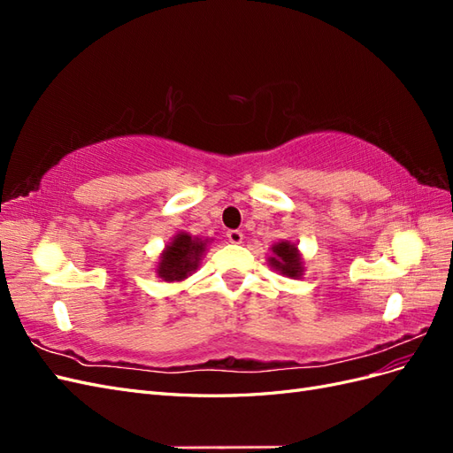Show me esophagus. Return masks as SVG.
<instances>
[{
	"mask_svg": "<svg viewBox=\"0 0 453 453\" xmlns=\"http://www.w3.org/2000/svg\"><path fill=\"white\" fill-rule=\"evenodd\" d=\"M226 238H228L230 243H242L243 234H242L240 230H228V232H226Z\"/></svg>",
	"mask_w": 453,
	"mask_h": 453,
	"instance_id": "obj_1",
	"label": "esophagus"
}]
</instances>
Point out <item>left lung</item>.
Wrapping results in <instances>:
<instances>
[{
	"label": "left lung",
	"instance_id": "obj_1",
	"mask_svg": "<svg viewBox=\"0 0 453 453\" xmlns=\"http://www.w3.org/2000/svg\"><path fill=\"white\" fill-rule=\"evenodd\" d=\"M272 251H273V257H270V265L273 268L285 273V276H291V278L300 276V272H303V260H300L295 245L281 242L278 245H273Z\"/></svg>",
	"mask_w": 453,
	"mask_h": 453
}]
</instances>
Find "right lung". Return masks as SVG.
<instances>
[{
	"mask_svg": "<svg viewBox=\"0 0 453 453\" xmlns=\"http://www.w3.org/2000/svg\"><path fill=\"white\" fill-rule=\"evenodd\" d=\"M205 242L193 240L188 234H177L175 240L162 253L158 263V276L164 281H181L198 266Z\"/></svg>",
	"mask_w": 453,
	"mask_h": 453,
	"instance_id": "1",
	"label": "right lung"
}]
</instances>
